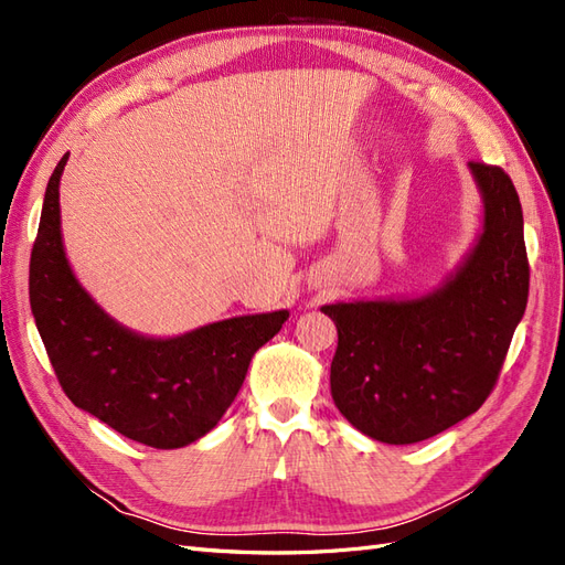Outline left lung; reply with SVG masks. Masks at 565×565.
<instances>
[{"label": "left lung", "mask_w": 565, "mask_h": 565, "mask_svg": "<svg viewBox=\"0 0 565 565\" xmlns=\"http://www.w3.org/2000/svg\"><path fill=\"white\" fill-rule=\"evenodd\" d=\"M483 218L450 276L422 295L324 303L332 401L358 431L409 446L486 403L527 303L523 210L500 167L469 162Z\"/></svg>", "instance_id": "8db88e82"}]
</instances>
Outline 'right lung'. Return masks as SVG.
Segmentation results:
<instances>
[{
    "label": "right lung",
    "mask_w": 565,
    "mask_h": 565,
    "mask_svg": "<svg viewBox=\"0 0 565 565\" xmlns=\"http://www.w3.org/2000/svg\"><path fill=\"white\" fill-rule=\"evenodd\" d=\"M67 156L49 179L30 256V309L49 361L65 396L117 434L160 450L191 446L224 417L252 355L289 311L235 316L174 337L115 320L67 262L58 202Z\"/></svg>",
    "instance_id": "1"
}]
</instances>
